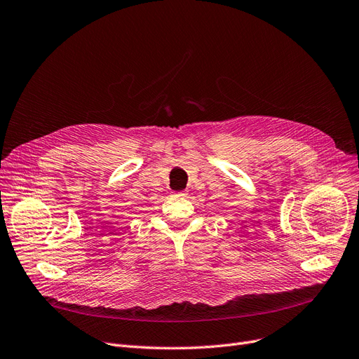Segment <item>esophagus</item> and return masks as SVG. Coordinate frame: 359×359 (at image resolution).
Here are the masks:
<instances>
[{
  "mask_svg": "<svg viewBox=\"0 0 359 359\" xmlns=\"http://www.w3.org/2000/svg\"><path fill=\"white\" fill-rule=\"evenodd\" d=\"M174 196H185V193L184 191H180V193H172Z\"/></svg>",
  "mask_w": 359,
  "mask_h": 359,
  "instance_id": "obj_1",
  "label": "esophagus"
}]
</instances>
